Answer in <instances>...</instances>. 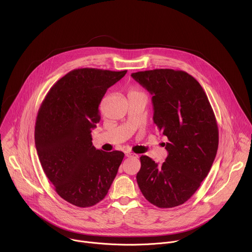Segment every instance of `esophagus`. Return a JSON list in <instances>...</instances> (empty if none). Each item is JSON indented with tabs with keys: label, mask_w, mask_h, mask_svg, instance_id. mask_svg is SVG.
Segmentation results:
<instances>
[{
	"label": "esophagus",
	"mask_w": 252,
	"mask_h": 252,
	"mask_svg": "<svg viewBox=\"0 0 252 252\" xmlns=\"http://www.w3.org/2000/svg\"><path fill=\"white\" fill-rule=\"evenodd\" d=\"M126 158H138L137 155L132 154V153H126Z\"/></svg>",
	"instance_id": "esophagus-1"
}]
</instances>
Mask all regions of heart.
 <instances>
[{
  "mask_svg": "<svg viewBox=\"0 0 252 252\" xmlns=\"http://www.w3.org/2000/svg\"><path fill=\"white\" fill-rule=\"evenodd\" d=\"M142 94V93H140L138 90H136V89H131L130 91H129V93H128V95H131V94Z\"/></svg>",
  "mask_w": 252,
  "mask_h": 252,
  "instance_id": "heart-1",
  "label": "heart"
}]
</instances>
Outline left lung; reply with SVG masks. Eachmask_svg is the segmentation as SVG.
<instances>
[{
  "label": "left lung",
  "mask_w": 252,
  "mask_h": 252,
  "mask_svg": "<svg viewBox=\"0 0 252 252\" xmlns=\"http://www.w3.org/2000/svg\"><path fill=\"white\" fill-rule=\"evenodd\" d=\"M131 77L153 94L154 122L168 139L162 164L140 157L138 188L160 208L188 201L207 176L219 148V127L207 95L184 70L158 68Z\"/></svg>",
  "instance_id": "1"
}]
</instances>
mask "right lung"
Masks as SVG:
<instances>
[{
	"instance_id": "1",
	"label": "right lung",
	"mask_w": 252,
	"mask_h": 252,
	"mask_svg": "<svg viewBox=\"0 0 252 252\" xmlns=\"http://www.w3.org/2000/svg\"><path fill=\"white\" fill-rule=\"evenodd\" d=\"M126 70L77 68L60 79L43 100L35 120L34 143L40 162L57 193L79 207L104 198L124 159L92 142L100 121L98 105L107 89Z\"/></svg>"
}]
</instances>
